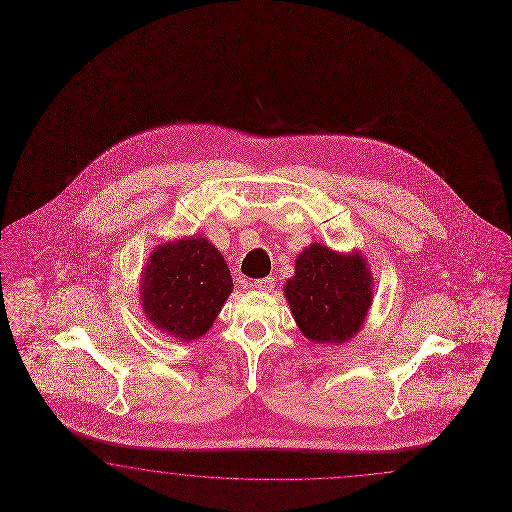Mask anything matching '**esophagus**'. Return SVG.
<instances>
[{"label": "esophagus", "mask_w": 512, "mask_h": 512, "mask_svg": "<svg viewBox=\"0 0 512 512\" xmlns=\"http://www.w3.org/2000/svg\"><path fill=\"white\" fill-rule=\"evenodd\" d=\"M274 287H276V279L274 277H263V279H257L253 283V289L261 292H272Z\"/></svg>", "instance_id": "obj_1"}]
</instances>
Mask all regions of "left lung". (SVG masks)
<instances>
[{"instance_id": "left-lung-1", "label": "left lung", "mask_w": 512, "mask_h": 512, "mask_svg": "<svg viewBox=\"0 0 512 512\" xmlns=\"http://www.w3.org/2000/svg\"><path fill=\"white\" fill-rule=\"evenodd\" d=\"M296 326L311 343L343 345L360 333L373 305L374 277L360 249L313 242L283 285Z\"/></svg>"}]
</instances>
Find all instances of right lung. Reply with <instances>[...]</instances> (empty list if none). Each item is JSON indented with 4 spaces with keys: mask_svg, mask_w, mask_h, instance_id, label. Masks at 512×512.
I'll return each mask as SVG.
<instances>
[{
    "mask_svg": "<svg viewBox=\"0 0 512 512\" xmlns=\"http://www.w3.org/2000/svg\"><path fill=\"white\" fill-rule=\"evenodd\" d=\"M231 292L229 266L203 235L152 248L139 279V304L147 320L156 330L188 343L212 328Z\"/></svg>",
    "mask_w": 512,
    "mask_h": 512,
    "instance_id": "right-lung-1",
    "label": "right lung"
}]
</instances>
